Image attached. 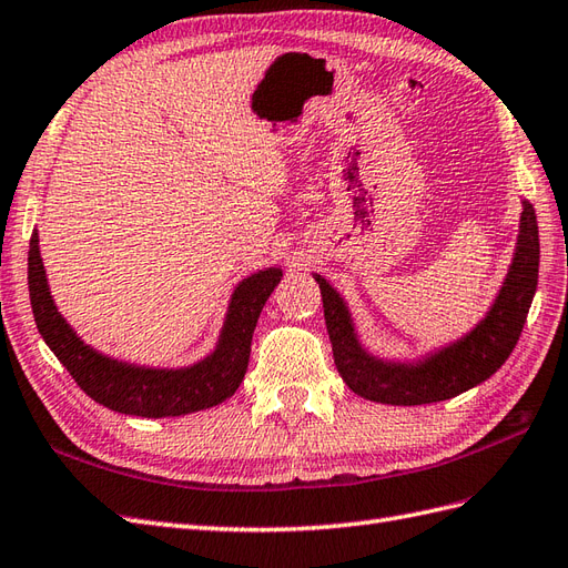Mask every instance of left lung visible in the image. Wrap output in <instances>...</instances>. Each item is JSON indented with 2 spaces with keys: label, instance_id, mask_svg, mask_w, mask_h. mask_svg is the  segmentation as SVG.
<instances>
[{
  "label": "left lung",
  "instance_id": "1",
  "mask_svg": "<svg viewBox=\"0 0 568 568\" xmlns=\"http://www.w3.org/2000/svg\"><path fill=\"white\" fill-rule=\"evenodd\" d=\"M514 258L499 293L479 322L460 338L417 357H384L362 343L345 297L324 275L312 273L322 290L333 359L357 396L386 405H425L448 400L487 382L514 353L537 290L540 235L535 209L523 199Z\"/></svg>",
  "mask_w": 568,
  "mask_h": 568
}]
</instances>
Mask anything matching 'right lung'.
Returning a JSON list of instances; mask_svg holds the SVG:
<instances>
[{
	"label": "right lung",
	"instance_id": "right-lung-1",
	"mask_svg": "<svg viewBox=\"0 0 568 568\" xmlns=\"http://www.w3.org/2000/svg\"><path fill=\"white\" fill-rule=\"evenodd\" d=\"M283 278L268 266L242 278L232 290L213 351L186 367H145L110 357L83 343L57 310L42 266L38 230L28 250V293L42 341L74 382L95 403L136 417H180L223 403L240 388L250 365L252 336L266 300Z\"/></svg>",
	"mask_w": 568,
	"mask_h": 568
}]
</instances>
